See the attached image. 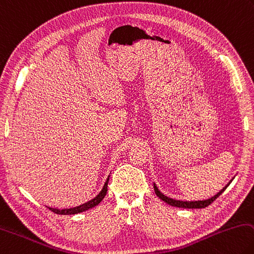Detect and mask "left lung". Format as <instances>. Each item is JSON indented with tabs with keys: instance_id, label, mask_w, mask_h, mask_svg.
I'll use <instances>...</instances> for the list:
<instances>
[{
	"instance_id": "left-lung-1",
	"label": "left lung",
	"mask_w": 254,
	"mask_h": 254,
	"mask_svg": "<svg viewBox=\"0 0 254 254\" xmlns=\"http://www.w3.org/2000/svg\"><path fill=\"white\" fill-rule=\"evenodd\" d=\"M229 186V184H228ZM228 186H225L222 190H221L218 194H215L214 196H212L211 199H207V200H203V201H179V200H174L171 199V197H168L165 196L164 194H162L159 191V189L156 188V186L154 184V191H155V194L158 195L161 200H163L164 202H167L168 204L172 205V206H178V207H184V209H202V207H205L207 205H210L212 202H213L215 199H218L220 196V194H222V192L225 190V189L228 188Z\"/></svg>"
}]
</instances>
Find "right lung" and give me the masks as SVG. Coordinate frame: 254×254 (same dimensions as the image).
<instances>
[{"instance_id":"1","label":"right lung","mask_w":254,"mask_h":254,"mask_svg":"<svg viewBox=\"0 0 254 254\" xmlns=\"http://www.w3.org/2000/svg\"><path fill=\"white\" fill-rule=\"evenodd\" d=\"M108 182H109V178L107 180V182H105V184H104L102 191H101L99 194L94 197V199H92L91 201H87L86 203H83V204H81L79 206H75V207H71V209L59 210V209H54V207H49V209L57 214H76V213H81V212H84L89 209H92V207L98 205L100 202L104 199V196L107 195Z\"/></svg>"}]
</instances>
